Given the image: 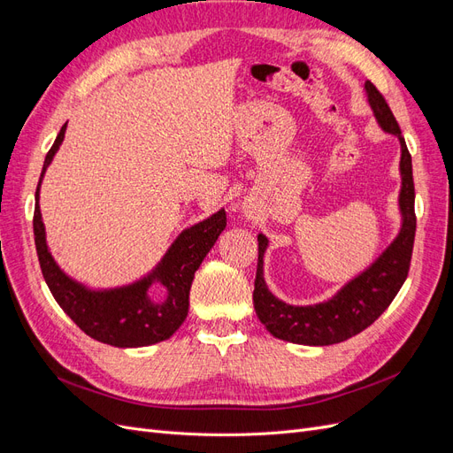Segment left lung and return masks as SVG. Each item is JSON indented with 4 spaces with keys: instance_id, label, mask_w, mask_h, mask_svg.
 I'll return each mask as SVG.
<instances>
[{
    "instance_id": "left-lung-1",
    "label": "left lung",
    "mask_w": 453,
    "mask_h": 453,
    "mask_svg": "<svg viewBox=\"0 0 453 453\" xmlns=\"http://www.w3.org/2000/svg\"><path fill=\"white\" fill-rule=\"evenodd\" d=\"M365 90L370 109H372L381 130L396 135L401 143L399 208L403 225L389 248L372 265L361 272L357 278L348 281L333 298L313 306H291L268 291L263 272L268 240L263 234L257 236L258 263L253 291L257 318L268 328L270 334L293 342V344L331 346L359 334L388 310L396 293L401 291L410 270L416 236L412 157L408 153L399 122L395 120L386 98L370 81L365 83Z\"/></svg>"
}]
</instances>
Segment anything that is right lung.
Segmentation results:
<instances>
[{
    "label": "right lung",
    "mask_w": 453,
    "mask_h": 453,
    "mask_svg": "<svg viewBox=\"0 0 453 453\" xmlns=\"http://www.w3.org/2000/svg\"><path fill=\"white\" fill-rule=\"evenodd\" d=\"M67 122L45 157L35 190L34 236L41 272L54 300L70 315L73 323L90 338L115 348H142L168 340L181 326L188 313V293L203 257L210 253L219 234L226 226V213L219 210L198 225L185 228L170 245L157 268L140 281L115 289L92 291L60 270L45 240V225L39 210V187L43 175L64 142ZM158 280L169 295L164 303H155L146 295L148 287Z\"/></svg>",
    "instance_id": "obj_1"
}]
</instances>
